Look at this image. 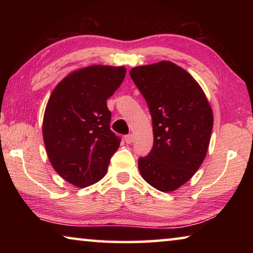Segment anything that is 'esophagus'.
Listing matches in <instances>:
<instances>
[{
  "label": "esophagus",
  "mask_w": 253,
  "mask_h": 253,
  "mask_svg": "<svg viewBox=\"0 0 253 253\" xmlns=\"http://www.w3.org/2000/svg\"><path fill=\"white\" fill-rule=\"evenodd\" d=\"M125 140H126V143H127V144H131L132 142H134V135H132V134H129V135L125 136Z\"/></svg>",
  "instance_id": "34e87169"
}]
</instances>
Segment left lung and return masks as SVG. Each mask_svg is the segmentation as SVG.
Listing matches in <instances>:
<instances>
[{
  "instance_id": "1",
  "label": "left lung",
  "mask_w": 253,
  "mask_h": 253,
  "mask_svg": "<svg viewBox=\"0 0 253 253\" xmlns=\"http://www.w3.org/2000/svg\"><path fill=\"white\" fill-rule=\"evenodd\" d=\"M129 75L146 100L154 145L139 157L138 169L149 185L172 192L185 184L207 155L213 113L193 77L170 61L135 67Z\"/></svg>"
}]
</instances>
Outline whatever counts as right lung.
<instances>
[{"instance_id": "obj_1", "label": "right lung", "mask_w": 253, "mask_h": 253, "mask_svg": "<svg viewBox=\"0 0 253 253\" xmlns=\"http://www.w3.org/2000/svg\"><path fill=\"white\" fill-rule=\"evenodd\" d=\"M126 76L125 67L95 65L65 77L45 107L42 135L49 161L60 176L87 187L105 176L121 144L110 130L107 99Z\"/></svg>"}]
</instances>
